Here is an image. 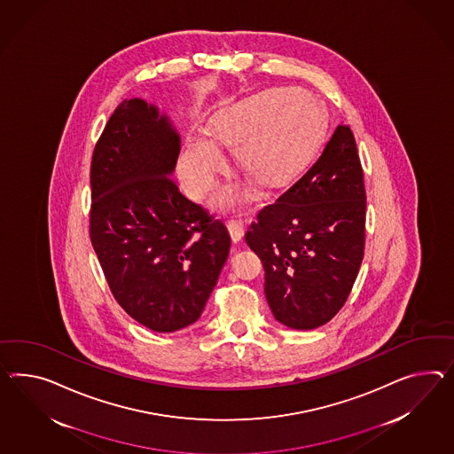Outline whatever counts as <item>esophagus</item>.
Masks as SVG:
<instances>
[{
	"label": "esophagus",
	"instance_id": "1",
	"mask_svg": "<svg viewBox=\"0 0 454 454\" xmlns=\"http://www.w3.org/2000/svg\"><path fill=\"white\" fill-rule=\"evenodd\" d=\"M227 229H229V233H231V239H232L233 244H240L242 239H244V225H242L240 222L232 221L229 222Z\"/></svg>",
	"mask_w": 454,
	"mask_h": 454
}]
</instances>
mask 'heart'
Segmentation results:
<instances>
[{
    "label": "heart",
    "instance_id": "obj_1",
    "mask_svg": "<svg viewBox=\"0 0 454 454\" xmlns=\"http://www.w3.org/2000/svg\"><path fill=\"white\" fill-rule=\"evenodd\" d=\"M209 135L235 150L237 164L248 179L275 196L296 186L313 168L325 141V114L300 89H268L219 110L209 120ZM213 142L191 135L177 163L179 179L194 199L209 196L227 171V160ZM250 196L252 187L235 183L217 194L214 206L240 209Z\"/></svg>",
    "mask_w": 454,
    "mask_h": 454
}]
</instances>
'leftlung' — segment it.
Wrapping results in <instances>:
<instances>
[{
	"label": "left lung",
	"instance_id": "left-lung-1",
	"mask_svg": "<svg viewBox=\"0 0 454 454\" xmlns=\"http://www.w3.org/2000/svg\"><path fill=\"white\" fill-rule=\"evenodd\" d=\"M245 242L265 268L275 319L316 329L344 306L365 244V187L349 127L339 125L308 175L260 210Z\"/></svg>",
	"mask_w": 454,
	"mask_h": 454
}]
</instances>
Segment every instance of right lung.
Listing matches in <instances>:
<instances>
[{"mask_svg": "<svg viewBox=\"0 0 454 454\" xmlns=\"http://www.w3.org/2000/svg\"><path fill=\"white\" fill-rule=\"evenodd\" d=\"M181 138L154 105H118L93 150L90 240L118 304L154 333L194 325L231 250L171 179Z\"/></svg>", "mask_w": 454, "mask_h": 454, "instance_id": "add662e5", "label": "right lung"}]
</instances>
